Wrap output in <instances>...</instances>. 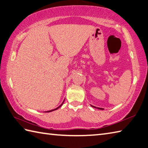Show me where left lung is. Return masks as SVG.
<instances>
[{"mask_svg": "<svg viewBox=\"0 0 148 148\" xmlns=\"http://www.w3.org/2000/svg\"><path fill=\"white\" fill-rule=\"evenodd\" d=\"M92 106V107H95V108H97V109H100V110H103V108H100V107H95V106Z\"/></svg>", "mask_w": 148, "mask_h": 148, "instance_id": "8db88e82", "label": "left lung"}]
</instances>
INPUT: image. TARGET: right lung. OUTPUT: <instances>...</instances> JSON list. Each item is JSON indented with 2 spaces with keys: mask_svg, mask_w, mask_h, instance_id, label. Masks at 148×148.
<instances>
[{
  "mask_svg": "<svg viewBox=\"0 0 148 148\" xmlns=\"http://www.w3.org/2000/svg\"><path fill=\"white\" fill-rule=\"evenodd\" d=\"M64 101H65V100H64ZM64 101H63V103H61L60 106H59V107H57V108H56V109H52V110H50V111H46V112H52V111H55V110H57L58 109L60 108V107H61V106H62V105L63 104V103H64Z\"/></svg>",
  "mask_w": 148,
  "mask_h": 148,
  "instance_id": "add662e5",
  "label": "right lung"
}]
</instances>
